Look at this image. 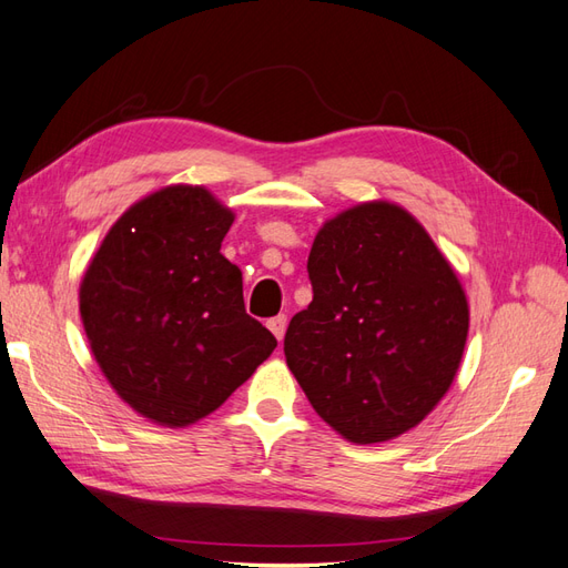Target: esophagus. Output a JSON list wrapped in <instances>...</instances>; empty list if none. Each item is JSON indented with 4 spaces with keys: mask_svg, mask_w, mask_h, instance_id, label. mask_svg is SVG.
<instances>
[{
    "mask_svg": "<svg viewBox=\"0 0 568 568\" xmlns=\"http://www.w3.org/2000/svg\"><path fill=\"white\" fill-rule=\"evenodd\" d=\"M268 328H271L275 338L283 341V336H285V328H287V316H285V314L273 316V320H268Z\"/></svg>",
    "mask_w": 568,
    "mask_h": 568,
    "instance_id": "1",
    "label": "esophagus"
}]
</instances>
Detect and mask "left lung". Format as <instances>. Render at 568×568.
Instances as JSON below:
<instances>
[{
    "mask_svg": "<svg viewBox=\"0 0 568 568\" xmlns=\"http://www.w3.org/2000/svg\"><path fill=\"white\" fill-rule=\"evenodd\" d=\"M312 302L285 332L287 367L314 412L353 443L420 424L450 389L469 307L450 263L389 203L328 220L307 258Z\"/></svg>",
    "mask_w": 568,
    "mask_h": 568,
    "instance_id": "8db88e82",
    "label": "left lung"
}]
</instances>
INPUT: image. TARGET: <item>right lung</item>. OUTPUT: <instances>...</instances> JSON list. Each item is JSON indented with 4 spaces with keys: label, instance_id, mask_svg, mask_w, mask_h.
I'll return each instance as SVG.
<instances>
[{
    "label": "right lung",
    "instance_id": "obj_1",
    "mask_svg": "<svg viewBox=\"0 0 568 568\" xmlns=\"http://www.w3.org/2000/svg\"><path fill=\"white\" fill-rule=\"evenodd\" d=\"M232 220L201 186L156 191L113 224L79 290L103 375L162 426L215 412L278 346L220 254Z\"/></svg>",
    "mask_w": 568,
    "mask_h": 568
}]
</instances>
